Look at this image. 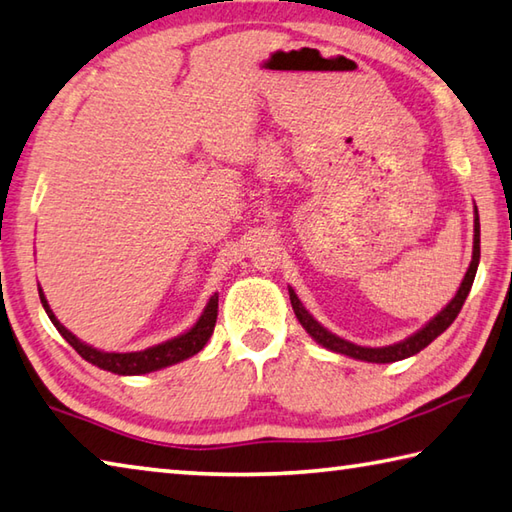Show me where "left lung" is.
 <instances>
[{
	"label": "left lung",
	"instance_id": "8db88e82",
	"mask_svg": "<svg viewBox=\"0 0 512 512\" xmlns=\"http://www.w3.org/2000/svg\"><path fill=\"white\" fill-rule=\"evenodd\" d=\"M479 210L475 206V241H472V262L468 266V273L463 277V282L459 286L457 295L452 297V302L445 306V309L434 315V318L425 324L421 331H416L414 336L405 338L403 342H396V345H389V347H360V345H353L349 340H342L338 338L336 333H331L322 327L318 320H313V315L304 309L302 302L297 300V295L293 288H288V295H291V304H293V311L297 315V320H300L302 327L306 329V333L318 342V345L327 347L329 351H336L342 353V356H349V358H356V360H365V362H396V360H403V358H410L414 353H418L421 349H425L427 345L434 338H439L441 333L450 327V324L457 320V315L461 311L463 302H466V297L472 288V282H475V275H477V266H479V257H481V248H479Z\"/></svg>",
	"mask_w": 512,
	"mask_h": 512
}]
</instances>
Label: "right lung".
Returning <instances> with one entry per match:
<instances>
[{
	"mask_svg": "<svg viewBox=\"0 0 512 512\" xmlns=\"http://www.w3.org/2000/svg\"><path fill=\"white\" fill-rule=\"evenodd\" d=\"M40 291V300L46 315H49L51 322L55 324V329L60 331V336L69 342V345L76 349L82 358L91 365H96L105 371H111V374H118V376H138V374H150V371L156 369H163V367H170L176 365V362H181L185 358L194 356V353H199L203 347H206V342L210 340L212 331H215V322H217V309H219V295L215 293L210 297V302L206 304V309H203L201 318L197 320L192 329H188L181 336H176L167 342H161V345L150 347V349H143V351H129V353H114V351H100L85 345V342H80L76 336L69 329H64L62 324L55 318L49 302H46V297L42 293V288H37Z\"/></svg>",
	"mask_w": 512,
	"mask_h": 512,
	"instance_id": "right-lung-1",
	"label": "right lung"
}]
</instances>
